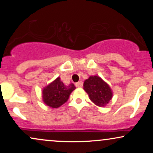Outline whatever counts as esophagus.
Masks as SVG:
<instances>
[{
  "label": "esophagus",
  "instance_id": "obj_1",
  "mask_svg": "<svg viewBox=\"0 0 153 153\" xmlns=\"http://www.w3.org/2000/svg\"><path fill=\"white\" fill-rule=\"evenodd\" d=\"M82 85H83V83H82V81H79L78 82H77V83L75 84V85H76L77 88H82Z\"/></svg>",
  "mask_w": 153,
  "mask_h": 153
}]
</instances>
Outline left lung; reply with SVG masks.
Wrapping results in <instances>:
<instances>
[{
    "label": "left lung",
    "mask_w": 153,
    "mask_h": 153,
    "mask_svg": "<svg viewBox=\"0 0 153 153\" xmlns=\"http://www.w3.org/2000/svg\"><path fill=\"white\" fill-rule=\"evenodd\" d=\"M83 89L96 106H106L113 97L109 85L98 75L89 77L84 81Z\"/></svg>",
    "instance_id": "left-lung-1"
}]
</instances>
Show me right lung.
<instances>
[{
	"label": "right lung",
	"instance_id": "right-lung-1",
	"mask_svg": "<svg viewBox=\"0 0 153 153\" xmlns=\"http://www.w3.org/2000/svg\"><path fill=\"white\" fill-rule=\"evenodd\" d=\"M75 89L74 84L65 85L58 77L42 89V100L47 106L58 108L68 101L70 95Z\"/></svg>",
	"mask_w": 153,
	"mask_h": 153
}]
</instances>
